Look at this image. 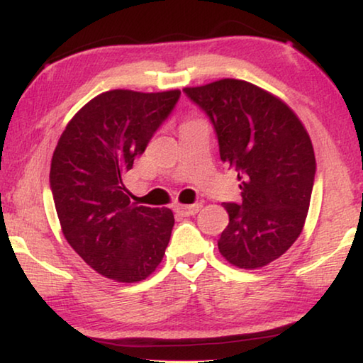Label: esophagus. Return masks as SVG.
I'll use <instances>...</instances> for the list:
<instances>
[{"label": "esophagus", "instance_id": "34e87169", "mask_svg": "<svg viewBox=\"0 0 363 363\" xmlns=\"http://www.w3.org/2000/svg\"><path fill=\"white\" fill-rule=\"evenodd\" d=\"M202 208L201 202H194V204L189 206H175V212L183 215V217H191V215H196Z\"/></svg>", "mask_w": 363, "mask_h": 363}]
</instances>
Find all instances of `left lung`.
<instances>
[{"instance_id":"left-lung-1","label":"left lung","mask_w":363,"mask_h":363,"mask_svg":"<svg viewBox=\"0 0 363 363\" xmlns=\"http://www.w3.org/2000/svg\"><path fill=\"white\" fill-rule=\"evenodd\" d=\"M183 92L207 114L221 161L240 182L242 201L223 202L230 223L220 253L238 268H262L290 249L306 220L315 178L308 132L284 101L247 81Z\"/></svg>"}]
</instances>
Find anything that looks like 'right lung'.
<instances>
[{"label": "right lung", "instance_id": "obj_1", "mask_svg": "<svg viewBox=\"0 0 363 363\" xmlns=\"http://www.w3.org/2000/svg\"><path fill=\"white\" fill-rule=\"evenodd\" d=\"M180 100V91H108L74 114L55 146L49 185L63 236L99 274L138 282L167 249L170 208L132 204L123 178Z\"/></svg>", "mask_w": 363, "mask_h": 363}]
</instances>
